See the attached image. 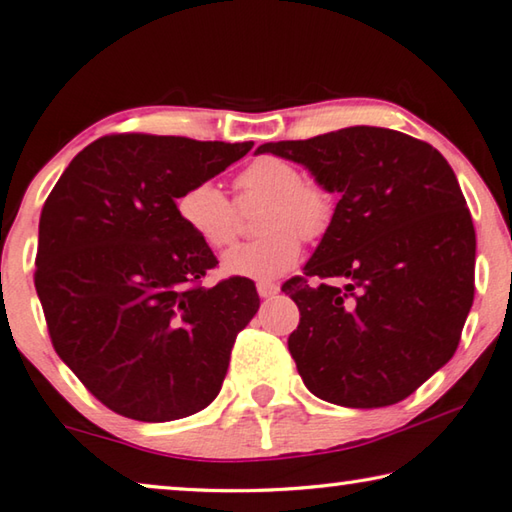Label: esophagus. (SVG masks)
Segmentation results:
<instances>
[{"mask_svg":"<svg viewBox=\"0 0 512 512\" xmlns=\"http://www.w3.org/2000/svg\"><path fill=\"white\" fill-rule=\"evenodd\" d=\"M277 291H280V284H275V282H257V293L262 298H273Z\"/></svg>","mask_w":512,"mask_h":512,"instance_id":"obj_1","label":"esophagus"}]
</instances>
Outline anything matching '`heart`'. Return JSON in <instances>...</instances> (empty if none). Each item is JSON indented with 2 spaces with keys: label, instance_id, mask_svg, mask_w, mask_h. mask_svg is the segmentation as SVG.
<instances>
[{
  "label": "heart",
  "instance_id": "heart-1",
  "mask_svg": "<svg viewBox=\"0 0 512 512\" xmlns=\"http://www.w3.org/2000/svg\"><path fill=\"white\" fill-rule=\"evenodd\" d=\"M241 207L266 203L259 232L262 237L230 248L221 259V271L230 277L268 282L287 273L300 257V239L325 237L334 221V194L323 183L302 178V171L275 155H262L235 180ZM185 228L210 248H225L239 232V210L223 189L203 180L176 201Z\"/></svg>",
  "mask_w": 512,
  "mask_h": 512
}]
</instances>
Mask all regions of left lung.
I'll list each match as a JSON object with an SVG mask.
<instances>
[{
    "mask_svg": "<svg viewBox=\"0 0 512 512\" xmlns=\"http://www.w3.org/2000/svg\"><path fill=\"white\" fill-rule=\"evenodd\" d=\"M339 196L302 275L282 284L300 309L289 336L320 400L379 409L454 357L474 300L476 237L452 167L431 144L375 126L268 142Z\"/></svg>",
    "mask_w": 512,
    "mask_h": 512,
    "instance_id": "obj_1",
    "label": "left lung"
}]
</instances>
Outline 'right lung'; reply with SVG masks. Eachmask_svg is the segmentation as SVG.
Segmentation results:
<instances>
[{
    "label": "right lung",
    "mask_w": 512,
    "mask_h": 512,
    "mask_svg": "<svg viewBox=\"0 0 512 512\" xmlns=\"http://www.w3.org/2000/svg\"><path fill=\"white\" fill-rule=\"evenodd\" d=\"M250 149L108 135L85 146L51 189L36 291L58 357L110 411L167 422L219 395L259 296L246 277L203 287L219 262L180 221L176 201Z\"/></svg>",
    "instance_id": "obj_1"
}]
</instances>
